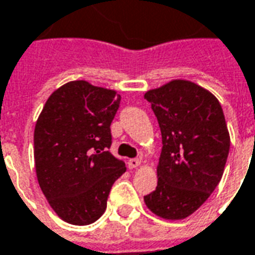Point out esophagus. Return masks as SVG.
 <instances>
[{
	"label": "esophagus",
	"mask_w": 255,
	"mask_h": 255,
	"mask_svg": "<svg viewBox=\"0 0 255 255\" xmlns=\"http://www.w3.org/2000/svg\"><path fill=\"white\" fill-rule=\"evenodd\" d=\"M141 164V159H129L128 160V167L129 169H135Z\"/></svg>",
	"instance_id": "1"
}]
</instances>
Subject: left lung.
<instances>
[{"mask_svg": "<svg viewBox=\"0 0 255 255\" xmlns=\"http://www.w3.org/2000/svg\"><path fill=\"white\" fill-rule=\"evenodd\" d=\"M145 99L162 132L157 187L143 197L159 218L181 221L209 198L222 178L230 136L219 100L191 81L174 79Z\"/></svg>", "mask_w": 255, "mask_h": 255, "instance_id": "8db88e82", "label": "left lung"}]
</instances>
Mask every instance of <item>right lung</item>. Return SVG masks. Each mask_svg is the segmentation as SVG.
<instances>
[{"mask_svg":"<svg viewBox=\"0 0 255 255\" xmlns=\"http://www.w3.org/2000/svg\"><path fill=\"white\" fill-rule=\"evenodd\" d=\"M120 100L116 91L71 81L50 95L36 121L39 186L55 214L71 225L98 221L113 183L127 170L109 152Z\"/></svg>","mask_w":255,"mask_h":255,"instance_id":"obj_1","label":"right lung"}]
</instances>
